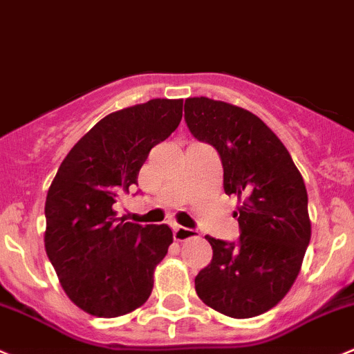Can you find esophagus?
<instances>
[{"label":"esophagus","mask_w":354,"mask_h":354,"mask_svg":"<svg viewBox=\"0 0 354 354\" xmlns=\"http://www.w3.org/2000/svg\"><path fill=\"white\" fill-rule=\"evenodd\" d=\"M194 236H197V232L195 230H190V228H185V226H174V240H178V242H185V240H190L194 239Z\"/></svg>","instance_id":"esophagus-1"}]
</instances>
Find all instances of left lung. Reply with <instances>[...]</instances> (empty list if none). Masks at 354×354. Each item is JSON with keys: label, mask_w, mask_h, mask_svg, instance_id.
I'll list each match as a JSON object with an SVG mask.
<instances>
[{"label": "left lung", "mask_w": 354, "mask_h": 354, "mask_svg": "<svg viewBox=\"0 0 354 354\" xmlns=\"http://www.w3.org/2000/svg\"><path fill=\"white\" fill-rule=\"evenodd\" d=\"M185 121L218 150L225 194L240 202L239 242L205 236L212 261L195 277L197 296L232 318L266 313L296 282L311 239L303 176L279 136L245 109L187 98Z\"/></svg>", "instance_id": "8db88e82"}]
</instances>
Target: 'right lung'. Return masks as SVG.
<instances>
[{"instance_id":"1","label":"right lung","mask_w":354,"mask_h":354,"mask_svg":"<svg viewBox=\"0 0 354 354\" xmlns=\"http://www.w3.org/2000/svg\"><path fill=\"white\" fill-rule=\"evenodd\" d=\"M181 115L183 100L167 98L105 115L72 147L51 181L44 249L62 289L86 313L128 315L152 292L173 232L124 221L114 204L138 185L150 150L178 128Z\"/></svg>"}]
</instances>
